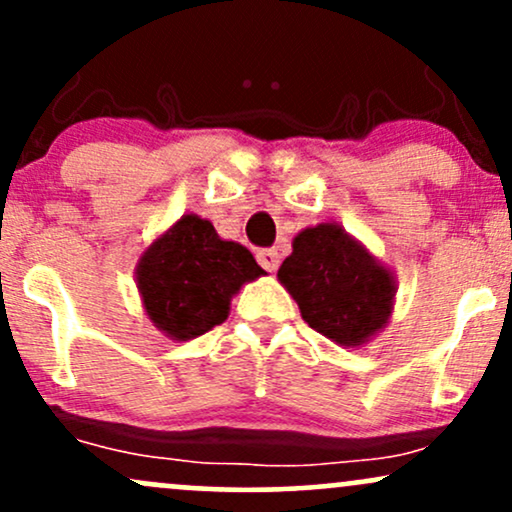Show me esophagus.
Listing matches in <instances>:
<instances>
[{
    "mask_svg": "<svg viewBox=\"0 0 512 512\" xmlns=\"http://www.w3.org/2000/svg\"><path fill=\"white\" fill-rule=\"evenodd\" d=\"M257 262L262 264L267 272H276L279 269V262H281V255L276 252L274 248H267V250H257Z\"/></svg>",
    "mask_w": 512,
    "mask_h": 512,
    "instance_id": "esophagus-1",
    "label": "esophagus"
}]
</instances>
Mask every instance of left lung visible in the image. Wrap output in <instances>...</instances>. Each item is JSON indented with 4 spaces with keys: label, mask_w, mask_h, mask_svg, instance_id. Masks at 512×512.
<instances>
[{
    "label": "left lung",
    "mask_w": 512,
    "mask_h": 512,
    "mask_svg": "<svg viewBox=\"0 0 512 512\" xmlns=\"http://www.w3.org/2000/svg\"><path fill=\"white\" fill-rule=\"evenodd\" d=\"M303 320L344 349H361L390 322L397 276L361 240L327 221L303 228L276 274Z\"/></svg>",
    "instance_id": "left-lung-1"
}]
</instances>
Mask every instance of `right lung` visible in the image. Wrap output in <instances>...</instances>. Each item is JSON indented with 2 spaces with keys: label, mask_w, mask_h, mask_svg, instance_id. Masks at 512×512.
Returning <instances> with one entry per match:
<instances>
[{
  "label": "right lung",
  "mask_w": 512,
  "mask_h": 512,
  "mask_svg": "<svg viewBox=\"0 0 512 512\" xmlns=\"http://www.w3.org/2000/svg\"><path fill=\"white\" fill-rule=\"evenodd\" d=\"M264 269L211 221L182 214L139 257L134 269L144 313L173 342H190L231 313V298Z\"/></svg>",
  "instance_id": "obj_1"
}]
</instances>
